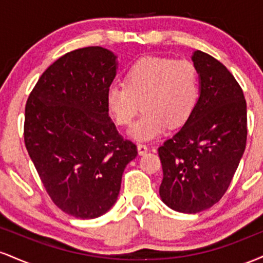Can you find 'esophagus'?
Masks as SVG:
<instances>
[{
  "instance_id": "obj_1",
  "label": "esophagus",
  "mask_w": 263,
  "mask_h": 263,
  "mask_svg": "<svg viewBox=\"0 0 263 263\" xmlns=\"http://www.w3.org/2000/svg\"><path fill=\"white\" fill-rule=\"evenodd\" d=\"M137 149H138V155H140V156L146 155V153L148 152V147H147L144 143H138L137 144Z\"/></svg>"
}]
</instances>
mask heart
Masks as SVG:
<instances>
[{"instance_id":"b5f03b06","label":"heart","mask_w":263,"mask_h":263,"mask_svg":"<svg viewBox=\"0 0 263 263\" xmlns=\"http://www.w3.org/2000/svg\"><path fill=\"white\" fill-rule=\"evenodd\" d=\"M199 75L188 60L146 57L125 74V85L112 84L106 91L107 112L117 125L128 126L138 111L143 114L129 128L132 140L152 141L168 127L183 125L198 104Z\"/></svg>"}]
</instances>
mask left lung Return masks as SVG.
Wrapping results in <instances>:
<instances>
[{"label": "left lung", "mask_w": 263, "mask_h": 263, "mask_svg": "<svg viewBox=\"0 0 263 263\" xmlns=\"http://www.w3.org/2000/svg\"><path fill=\"white\" fill-rule=\"evenodd\" d=\"M192 60L199 75L198 104L183 127L158 148L162 201L185 214L209 209L222 198L247 137L245 96L234 75L200 50Z\"/></svg>", "instance_id": "8db88e82"}]
</instances>
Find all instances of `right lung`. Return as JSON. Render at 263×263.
<instances>
[{"instance_id": "right-lung-1", "label": "right lung", "mask_w": 263, "mask_h": 263, "mask_svg": "<svg viewBox=\"0 0 263 263\" xmlns=\"http://www.w3.org/2000/svg\"><path fill=\"white\" fill-rule=\"evenodd\" d=\"M116 70L117 57L108 49L73 50L42 74L26 104L28 155L54 204L75 218L107 213L126 165L137 156L105 102Z\"/></svg>"}]
</instances>
